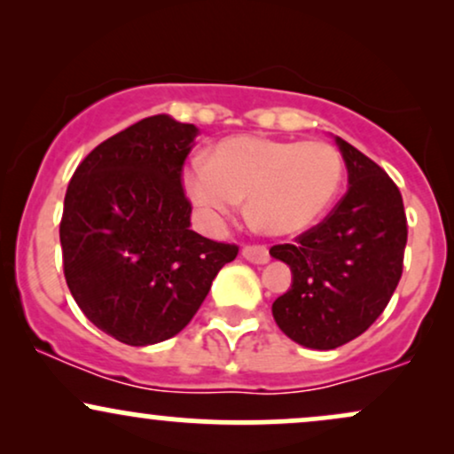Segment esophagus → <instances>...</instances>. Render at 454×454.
<instances>
[{
	"label": "esophagus",
	"mask_w": 454,
	"mask_h": 454,
	"mask_svg": "<svg viewBox=\"0 0 454 454\" xmlns=\"http://www.w3.org/2000/svg\"><path fill=\"white\" fill-rule=\"evenodd\" d=\"M243 258L249 260L254 264H264L269 262V249L264 245H245L241 249Z\"/></svg>",
	"instance_id": "obj_1"
}]
</instances>
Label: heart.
<instances>
[{
  "instance_id": "1",
  "label": "heart",
  "mask_w": 454,
  "mask_h": 454,
  "mask_svg": "<svg viewBox=\"0 0 454 454\" xmlns=\"http://www.w3.org/2000/svg\"><path fill=\"white\" fill-rule=\"evenodd\" d=\"M185 192L209 226L247 198L249 217L269 234H299L333 205L343 184V160L322 140L288 143L258 137L226 138L209 161L185 170Z\"/></svg>"
}]
</instances>
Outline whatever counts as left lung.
I'll use <instances>...</instances> for the list:
<instances>
[{
  "label": "left lung",
  "mask_w": 454,
  "mask_h": 454,
  "mask_svg": "<svg viewBox=\"0 0 454 454\" xmlns=\"http://www.w3.org/2000/svg\"><path fill=\"white\" fill-rule=\"evenodd\" d=\"M348 192L317 226L270 256L293 270V286L275 299L273 317L290 340L333 350L378 320L403 273L408 220L395 181L367 155L337 138Z\"/></svg>",
  "instance_id": "left-lung-1"
}]
</instances>
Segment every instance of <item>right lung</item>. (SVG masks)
Returning a JSON list of instances; mask_svg holds the SVG:
<instances>
[{
    "instance_id": "obj_1",
    "label": "right lung",
    "mask_w": 454,
    "mask_h": 454,
    "mask_svg": "<svg viewBox=\"0 0 454 454\" xmlns=\"http://www.w3.org/2000/svg\"><path fill=\"white\" fill-rule=\"evenodd\" d=\"M198 128L153 114L98 145L67 185L64 275L81 311L128 346L184 331L239 247L190 231L181 173Z\"/></svg>"
}]
</instances>
